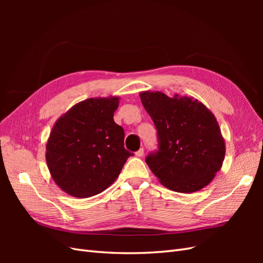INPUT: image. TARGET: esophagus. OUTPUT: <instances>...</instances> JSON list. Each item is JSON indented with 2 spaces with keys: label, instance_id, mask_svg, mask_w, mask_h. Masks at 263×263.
I'll return each instance as SVG.
<instances>
[{
  "label": "esophagus",
  "instance_id": "obj_1",
  "mask_svg": "<svg viewBox=\"0 0 263 263\" xmlns=\"http://www.w3.org/2000/svg\"><path fill=\"white\" fill-rule=\"evenodd\" d=\"M135 155H136V157H142V156H144V148H140L138 151H136V153H135Z\"/></svg>",
  "mask_w": 263,
  "mask_h": 263
}]
</instances>
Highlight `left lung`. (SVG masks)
Returning <instances> with one entry per match:
<instances>
[{"label":"left lung","mask_w":263,"mask_h":263,"mask_svg":"<svg viewBox=\"0 0 263 263\" xmlns=\"http://www.w3.org/2000/svg\"><path fill=\"white\" fill-rule=\"evenodd\" d=\"M157 128L159 148L146 162L161 184L193 193L212 182L225 158V140L216 117L202 102L176 94L140 92Z\"/></svg>","instance_id":"obj_1"}]
</instances>
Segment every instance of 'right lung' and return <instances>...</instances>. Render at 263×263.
I'll return each instance as SVG.
<instances>
[{"mask_svg":"<svg viewBox=\"0 0 263 263\" xmlns=\"http://www.w3.org/2000/svg\"><path fill=\"white\" fill-rule=\"evenodd\" d=\"M119 98L79 102L54 123L46 144L52 180L71 196L86 198L117 179L132 153L124 147V129L114 122Z\"/></svg>","mask_w":263,"mask_h":263,"instance_id":"right-lung-1","label":"right lung"}]
</instances>
